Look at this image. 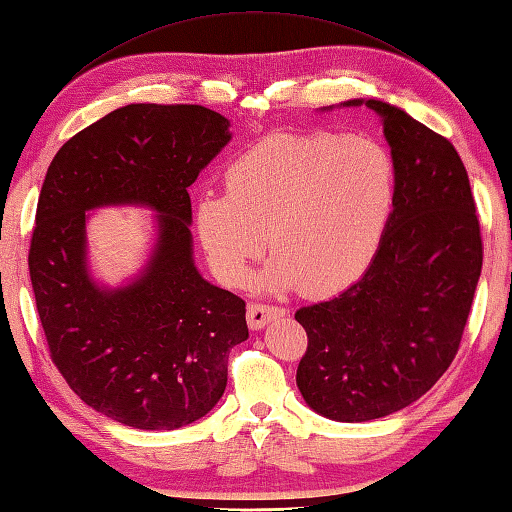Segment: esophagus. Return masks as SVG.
Returning <instances> with one entry per match:
<instances>
[{
	"instance_id": "1",
	"label": "esophagus",
	"mask_w": 512,
	"mask_h": 512,
	"mask_svg": "<svg viewBox=\"0 0 512 512\" xmlns=\"http://www.w3.org/2000/svg\"><path fill=\"white\" fill-rule=\"evenodd\" d=\"M285 315V309L280 306H269V304H249L247 306V326L252 331H258V328H265L269 322L278 320V317Z\"/></svg>"
}]
</instances>
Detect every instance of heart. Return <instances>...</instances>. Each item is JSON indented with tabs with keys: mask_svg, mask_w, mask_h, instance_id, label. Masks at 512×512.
<instances>
[{
	"mask_svg": "<svg viewBox=\"0 0 512 512\" xmlns=\"http://www.w3.org/2000/svg\"><path fill=\"white\" fill-rule=\"evenodd\" d=\"M399 195V166L381 140L313 131L269 135L225 170V195H203L195 230L212 274L243 287L274 249L258 285L326 295L377 256Z\"/></svg>",
	"mask_w": 512,
	"mask_h": 512,
	"instance_id": "1",
	"label": "heart"
}]
</instances>
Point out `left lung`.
<instances>
[{
	"instance_id": "8db88e82",
	"label": "left lung",
	"mask_w": 512,
	"mask_h": 512,
	"mask_svg": "<svg viewBox=\"0 0 512 512\" xmlns=\"http://www.w3.org/2000/svg\"><path fill=\"white\" fill-rule=\"evenodd\" d=\"M361 105L381 118L399 166L388 232L357 282L295 313L309 337L295 383L313 412L337 423L399 412L445 374L482 271L480 221L453 144L390 102L339 107Z\"/></svg>"
}]
</instances>
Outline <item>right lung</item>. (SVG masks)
<instances>
[{"instance_id": "add662e5", "label": "right lung", "mask_w": 512, "mask_h": 512, "mask_svg": "<svg viewBox=\"0 0 512 512\" xmlns=\"http://www.w3.org/2000/svg\"><path fill=\"white\" fill-rule=\"evenodd\" d=\"M232 140L201 105H127L67 140L37 203L30 280L52 361L89 407L133 429L170 431L225 392L230 350L249 337L245 302L199 274L188 188ZM151 209L156 238L118 288L88 265L87 211Z\"/></svg>"}]
</instances>
